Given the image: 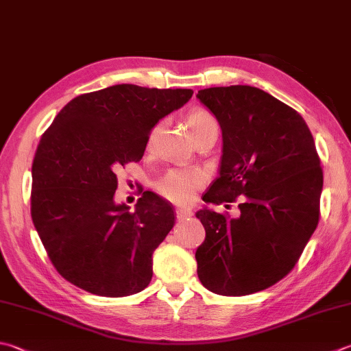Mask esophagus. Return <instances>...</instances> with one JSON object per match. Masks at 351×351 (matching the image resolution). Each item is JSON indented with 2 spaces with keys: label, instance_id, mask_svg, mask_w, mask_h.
<instances>
[{
  "label": "esophagus",
  "instance_id": "esophagus-1",
  "mask_svg": "<svg viewBox=\"0 0 351 351\" xmlns=\"http://www.w3.org/2000/svg\"><path fill=\"white\" fill-rule=\"evenodd\" d=\"M176 217H177L178 221H183V220H186V218L193 217V210L178 208V209H176Z\"/></svg>",
  "mask_w": 351,
  "mask_h": 351
}]
</instances>
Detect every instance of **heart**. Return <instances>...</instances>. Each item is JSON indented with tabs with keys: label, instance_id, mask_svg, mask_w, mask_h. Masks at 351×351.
Segmentation results:
<instances>
[{
	"label": "heart",
	"instance_id": "1",
	"mask_svg": "<svg viewBox=\"0 0 351 351\" xmlns=\"http://www.w3.org/2000/svg\"><path fill=\"white\" fill-rule=\"evenodd\" d=\"M188 128L194 138L206 131L218 128L215 117L204 110L191 111L186 119ZM160 131V125H156L148 136V147L154 143ZM203 183V174L198 169H171L156 183L157 193L177 204H188L194 200L195 191Z\"/></svg>",
	"mask_w": 351,
	"mask_h": 351
}]
</instances>
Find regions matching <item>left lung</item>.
<instances>
[{
	"label": "left lung",
	"instance_id": "8db88e82",
	"mask_svg": "<svg viewBox=\"0 0 351 351\" xmlns=\"http://www.w3.org/2000/svg\"><path fill=\"white\" fill-rule=\"evenodd\" d=\"M197 97L221 127L220 176L203 202H238L240 215L200 209L206 238L197 274L210 292L243 296L295 267L319 221L322 168L298 111L250 85L213 87Z\"/></svg>",
	"mask_w": 351,
	"mask_h": 351
}]
</instances>
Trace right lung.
<instances>
[{
    "instance_id": "right-lung-1",
    "label": "right lung",
    "mask_w": 351,
    "mask_h": 351,
    "mask_svg": "<svg viewBox=\"0 0 351 351\" xmlns=\"http://www.w3.org/2000/svg\"><path fill=\"white\" fill-rule=\"evenodd\" d=\"M193 90L133 84L77 96L43 134L32 165V220L59 275L119 298L153 278V252L176 223L173 204L145 191L130 213L116 204V173L142 158L162 117Z\"/></svg>"
}]
</instances>
